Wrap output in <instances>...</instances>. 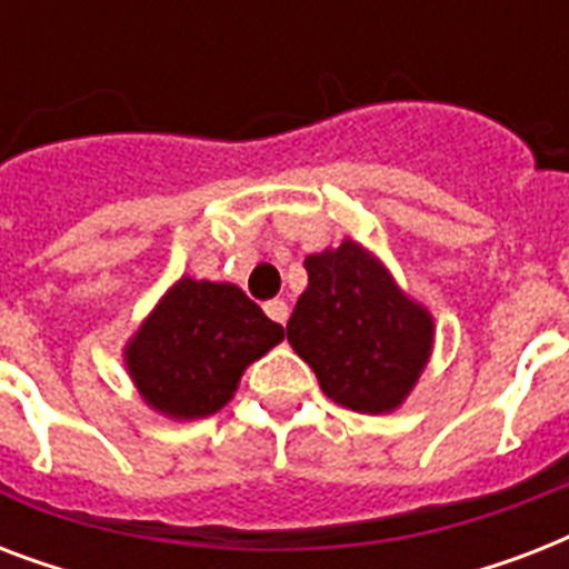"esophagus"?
I'll return each instance as SVG.
<instances>
[{"mask_svg":"<svg viewBox=\"0 0 569 569\" xmlns=\"http://www.w3.org/2000/svg\"><path fill=\"white\" fill-rule=\"evenodd\" d=\"M266 316L271 321H277V325H286V319H289V303L280 301V298H274V301L266 303Z\"/></svg>","mask_w":569,"mask_h":569,"instance_id":"obj_1","label":"esophagus"}]
</instances>
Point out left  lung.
Masks as SVG:
<instances>
[{"label":"left lung","instance_id":"8db88e82","mask_svg":"<svg viewBox=\"0 0 569 569\" xmlns=\"http://www.w3.org/2000/svg\"><path fill=\"white\" fill-rule=\"evenodd\" d=\"M307 292L298 298L286 337L312 366L325 396L357 413L401 405L428 363L431 316L355 241L303 259Z\"/></svg>","mask_w":569,"mask_h":569}]
</instances>
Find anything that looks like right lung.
<instances>
[{
    "mask_svg": "<svg viewBox=\"0 0 569 569\" xmlns=\"http://www.w3.org/2000/svg\"><path fill=\"white\" fill-rule=\"evenodd\" d=\"M283 337L239 286L182 277L132 339L129 375L147 405L173 419H200L221 410L244 366Z\"/></svg>",
    "mask_w": 569,
    "mask_h": 569,
    "instance_id": "1",
    "label": "right lung"
}]
</instances>
